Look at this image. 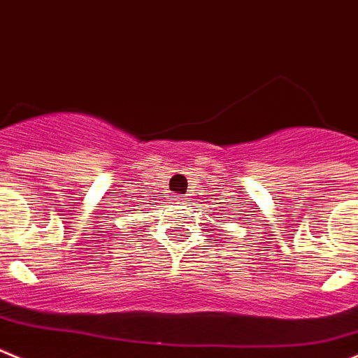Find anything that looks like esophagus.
<instances>
[{"label":"esophagus","instance_id":"esophagus-1","mask_svg":"<svg viewBox=\"0 0 358 358\" xmlns=\"http://www.w3.org/2000/svg\"><path fill=\"white\" fill-rule=\"evenodd\" d=\"M176 199V203H182L183 201V198H175Z\"/></svg>","mask_w":358,"mask_h":358}]
</instances>
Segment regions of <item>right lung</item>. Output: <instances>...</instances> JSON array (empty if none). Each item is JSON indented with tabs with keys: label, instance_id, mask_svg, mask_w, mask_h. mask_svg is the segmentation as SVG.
Segmentation results:
<instances>
[{
	"label": "right lung",
	"instance_id": "add662e5",
	"mask_svg": "<svg viewBox=\"0 0 358 358\" xmlns=\"http://www.w3.org/2000/svg\"><path fill=\"white\" fill-rule=\"evenodd\" d=\"M137 207H141V205H137Z\"/></svg>",
	"mask_w": 358,
	"mask_h": 358
}]
</instances>
